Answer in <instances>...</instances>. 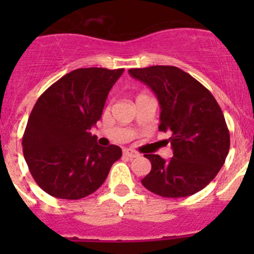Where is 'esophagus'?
I'll return each mask as SVG.
<instances>
[{"label": "esophagus", "mask_w": 254, "mask_h": 254, "mask_svg": "<svg viewBox=\"0 0 254 254\" xmlns=\"http://www.w3.org/2000/svg\"><path fill=\"white\" fill-rule=\"evenodd\" d=\"M123 155H126V156H128V158L133 159V158H137L140 154H138V152H136V151H133V150L126 149V150H123Z\"/></svg>", "instance_id": "esophagus-1"}]
</instances>
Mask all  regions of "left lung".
I'll return each instance as SVG.
<instances>
[{"instance_id": "8db88e82", "label": "left lung", "mask_w": 254, "mask_h": 254, "mask_svg": "<svg viewBox=\"0 0 254 254\" xmlns=\"http://www.w3.org/2000/svg\"><path fill=\"white\" fill-rule=\"evenodd\" d=\"M155 93L160 104L159 129L170 133L173 158L146 154L151 172L143 187L161 197H187L206 187L225 163L230 134L214 95L174 66L128 69Z\"/></svg>"}]
</instances>
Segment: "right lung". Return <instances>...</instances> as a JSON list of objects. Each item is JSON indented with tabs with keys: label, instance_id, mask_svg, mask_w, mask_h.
Returning a JSON list of instances; mask_svg holds the SVG:
<instances>
[{
	"label": "right lung",
	"instance_id": "add662e5",
	"mask_svg": "<svg viewBox=\"0 0 254 254\" xmlns=\"http://www.w3.org/2000/svg\"><path fill=\"white\" fill-rule=\"evenodd\" d=\"M123 71L73 69L35 103L22 136V151L37 185L51 196H89L122 156L120 146L102 147L89 131L102 118L108 94Z\"/></svg>",
	"mask_w": 254,
	"mask_h": 254
}]
</instances>
